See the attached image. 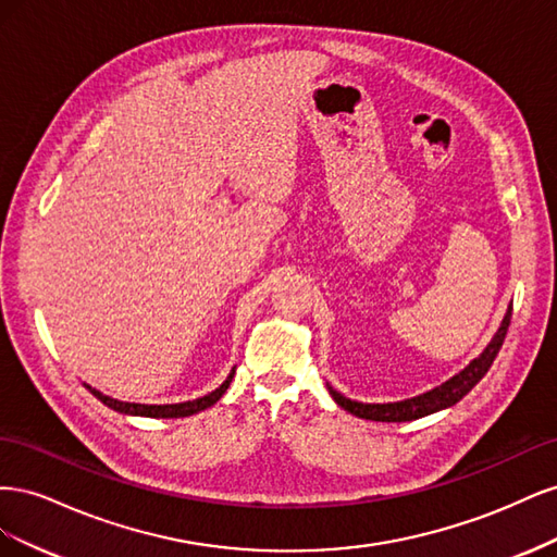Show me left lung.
<instances>
[{"label":"left lung","instance_id":"left-lung-1","mask_svg":"<svg viewBox=\"0 0 557 557\" xmlns=\"http://www.w3.org/2000/svg\"><path fill=\"white\" fill-rule=\"evenodd\" d=\"M509 323H511V307H509L507 315H504L499 330L495 332L493 342L485 346L481 356L471 360L460 374H455L446 383L436 385L434 391H430V393H423V395L411 397V399H401V401L362 404V401L344 397L342 393H336L332 385H327V391H330L332 399L339 404L342 409H346L348 413L364 418V420H381V423H407V420H416V418L430 416L434 411L448 409V407H453L455 401H460L471 391V387H474L487 374V369H491V364L495 362L497 352L504 344V336H507Z\"/></svg>","mask_w":557,"mask_h":557}]
</instances>
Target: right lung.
<instances>
[{"instance_id":"obj_1","label":"right lung","mask_w":557,"mask_h":557,"mask_svg":"<svg viewBox=\"0 0 557 557\" xmlns=\"http://www.w3.org/2000/svg\"><path fill=\"white\" fill-rule=\"evenodd\" d=\"M232 376H234V369H232V374L223 381V385L215 387L213 393H209L205 397L190 399V401H178V404H134V401H121V399H113V397H109L104 393L95 391L92 385H86V387L99 401H104L107 407H111L113 411L132 413V416H146V418H185V416H193L197 411L209 409L211 404H215L218 399H221L225 395L227 387H230V383H232Z\"/></svg>"}]
</instances>
